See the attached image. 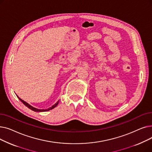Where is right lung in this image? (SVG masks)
<instances>
[{
	"label": "right lung",
	"instance_id": "right-lung-1",
	"mask_svg": "<svg viewBox=\"0 0 152 152\" xmlns=\"http://www.w3.org/2000/svg\"><path fill=\"white\" fill-rule=\"evenodd\" d=\"M18 97V96H17ZM18 98L19 99V100L23 103L24 105H25V106H26L28 108H29V109H31V110H33V111H37V112H39V111H49V110H52V109H53V108H54L55 107H56L57 106V105H58V102H59V101H58L57 103H55V105H53L52 107H50L49 108H48V109H46V110H39V109H37V108H34L33 107H32V106H31L30 105H29L28 103H26V102H25L24 100H23L22 99H21L20 98H19L18 97Z\"/></svg>",
	"mask_w": 152,
	"mask_h": 152
}]
</instances>
